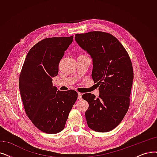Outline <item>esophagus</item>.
Returning <instances> with one entry per match:
<instances>
[{
  "label": "esophagus",
  "mask_w": 157,
  "mask_h": 157,
  "mask_svg": "<svg viewBox=\"0 0 157 157\" xmlns=\"http://www.w3.org/2000/svg\"><path fill=\"white\" fill-rule=\"evenodd\" d=\"M78 99H82V94L78 92Z\"/></svg>",
  "instance_id": "1"
}]
</instances>
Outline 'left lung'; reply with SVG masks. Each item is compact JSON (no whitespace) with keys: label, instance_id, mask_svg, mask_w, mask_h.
<instances>
[{"label":"left lung","instance_id":"obj_1","mask_svg":"<svg viewBox=\"0 0 157 157\" xmlns=\"http://www.w3.org/2000/svg\"><path fill=\"white\" fill-rule=\"evenodd\" d=\"M75 40L91 56L92 77L99 86L98 98L90 93L82 95L89 104L85 112L87 124L95 132H110L120 124L129 106L133 79L130 58L123 45L110 33L76 34Z\"/></svg>","mask_w":157,"mask_h":157}]
</instances>
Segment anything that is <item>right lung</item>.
<instances>
[{
  "label": "right lung",
  "instance_id": "obj_1",
  "mask_svg": "<svg viewBox=\"0 0 157 157\" xmlns=\"http://www.w3.org/2000/svg\"><path fill=\"white\" fill-rule=\"evenodd\" d=\"M73 41L69 37L47 38L29 50L19 77L25 112L38 129L49 134L62 131L78 98L76 91L57 90L52 78L65 51Z\"/></svg>",
  "mask_w": 157,
  "mask_h": 157
}]
</instances>
